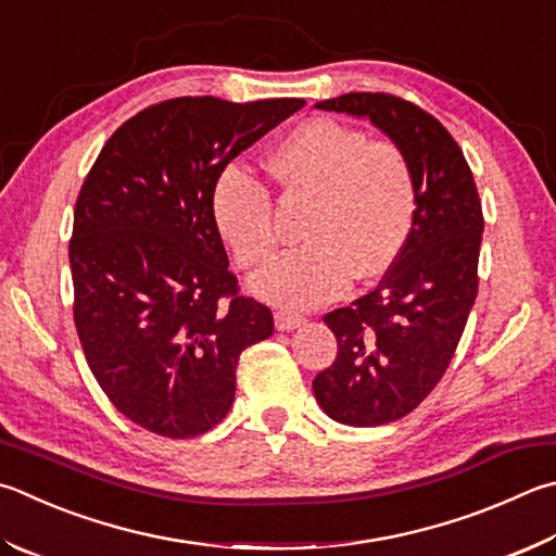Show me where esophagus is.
I'll return each instance as SVG.
<instances>
[{
	"instance_id": "1",
	"label": "esophagus",
	"mask_w": 556,
	"mask_h": 556,
	"mask_svg": "<svg viewBox=\"0 0 556 556\" xmlns=\"http://www.w3.org/2000/svg\"><path fill=\"white\" fill-rule=\"evenodd\" d=\"M306 323L304 316H296V313H287V311H279L275 313V326L277 330H294L301 328Z\"/></svg>"
}]
</instances>
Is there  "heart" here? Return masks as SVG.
<instances>
[{
	"instance_id": "heart-1",
	"label": "heart",
	"mask_w": 556,
	"mask_h": 556,
	"mask_svg": "<svg viewBox=\"0 0 556 556\" xmlns=\"http://www.w3.org/2000/svg\"><path fill=\"white\" fill-rule=\"evenodd\" d=\"M269 169L289 194L313 199L294 248L252 277L275 306L311 308L340 296L355 279H377L406 248L418 214V181L393 140L330 118H311L279 140ZM211 216L240 267L275 255L271 194L257 177L226 167L211 191Z\"/></svg>"
}]
</instances>
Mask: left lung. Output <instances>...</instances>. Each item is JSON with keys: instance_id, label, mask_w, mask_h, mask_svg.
<instances>
[{"instance_id": "obj_1", "label": "left lung", "mask_w": 556, "mask_h": 556, "mask_svg": "<svg viewBox=\"0 0 556 556\" xmlns=\"http://www.w3.org/2000/svg\"><path fill=\"white\" fill-rule=\"evenodd\" d=\"M316 109L369 118L408 155L418 214L406 248L379 287L323 316L338 357L313 379L332 420L355 428L408 416L438 387L479 291L483 214L457 140L406 99L350 92Z\"/></svg>"}]
</instances>
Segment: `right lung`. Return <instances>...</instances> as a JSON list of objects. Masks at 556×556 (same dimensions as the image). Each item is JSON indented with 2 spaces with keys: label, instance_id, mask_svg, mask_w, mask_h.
Wrapping results in <instances>:
<instances>
[{
  "label": "right lung",
  "instance_id": "right-lung-1",
  "mask_svg": "<svg viewBox=\"0 0 556 556\" xmlns=\"http://www.w3.org/2000/svg\"><path fill=\"white\" fill-rule=\"evenodd\" d=\"M306 102L179 97L111 136L75 204V328L109 401L163 438H197L228 416L240 352L275 332L240 296L211 191L230 160Z\"/></svg>",
  "mask_w": 556,
  "mask_h": 556
}]
</instances>
